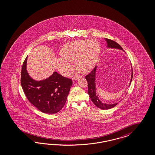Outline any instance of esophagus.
<instances>
[{
    "label": "esophagus",
    "instance_id": "esophagus-1",
    "mask_svg": "<svg viewBox=\"0 0 155 155\" xmlns=\"http://www.w3.org/2000/svg\"><path fill=\"white\" fill-rule=\"evenodd\" d=\"M81 77V75H78V74H76V75L73 77V80H77L78 78H80Z\"/></svg>",
    "mask_w": 155,
    "mask_h": 155
}]
</instances>
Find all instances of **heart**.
<instances>
[{"label": "heart", "mask_w": 155, "mask_h": 155, "mask_svg": "<svg viewBox=\"0 0 155 155\" xmlns=\"http://www.w3.org/2000/svg\"><path fill=\"white\" fill-rule=\"evenodd\" d=\"M100 53V44L95 40H78L65 45L57 60V68L67 74L73 71L71 62H75L77 70L86 73L95 65Z\"/></svg>", "instance_id": "1"}]
</instances>
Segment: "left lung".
<instances>
[{"instance_id":"left-lung-1","label":"left lung","mask_w":155,"mask_h":155,"mask_svg":"<svg viewBox=\"0 0 155 155\" xmlns=\"http://www.w3.org/2000/svg\"><path fill=\"white\" fill-rule=\"evenodd\" d=\"M106 41L107 43V47L108 48H117L123 50V48L122 47L117 44V42L113 41L112 40L108 39L105 38ZM96 70H97V66H95L93 71L87 75H86L85 78L87 80V84H88V91L87 93L89 94L90 98L92 102L94 103V104L98 107L99 108L102 109V110H108L110 108H113L115 107L116 105H117V103H115V104H108L106 103H104L102 102L99 99L98 96L97 95V93H96V89H95V74H96ZM132 76H133V73H132L131 79L130 81V83H131L132 79Z\"/></svg>"}]
</instances>
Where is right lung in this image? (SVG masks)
I'll list each match as a JSON object with an SVG mask.
<instances>
[{
    "label": "right lung",
    "mask_w": 155,
    "mask_h": 155,
    "mask_svg": "<svg viewBox=\"0 0 155 155\" xmlns=\"http://www.w3.org/2000/svg\"><path fill=\"white\" fill-rule=\"evenodd\" d=\"M27 60L24 61L21 72V84L30 103L40 111L55 114L65 104L72 85V80L54 72L46 80L37 81L28 75L26 70Z\"/></svg>",
    "instance_id": "right-lung-1"
}]
</instances>
